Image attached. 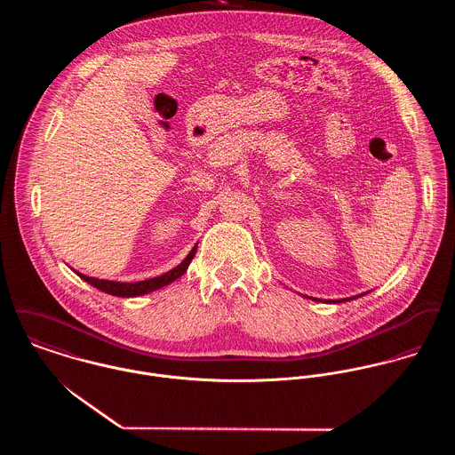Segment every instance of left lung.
Instances as JSON below:
<instances>
[{"label": "left lung", "mask_w": 455, "mask_h": 455, "mask_svg": "<svg viewBox=\"0 0 455 455\" xmlns=\"http://www.w3.org/2000/svg\"><path fill=\"white\" fill-rule=\"evenodd\" d=\"M361 296H363V294H361ZM355 298H359V296H354V298H347V299L350 301V299H355ZM347 299H341V301H347ZM331 303H332V301H331Z\"/></svg>", "instance_id": "left-lung-1"}]
</instances>
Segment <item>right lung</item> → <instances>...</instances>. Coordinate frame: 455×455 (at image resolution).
<instances>
[{"mask_svg": "<svg viewBox=\"0 0 455 455\" xmlns=\"http://www.w3.org/2000/svg\"><path fill=\"white\" fill-rule=\"evenodd\" d=\"M196 249L193 247V251L189 252V256L186 259L182 260L179 266H175L173 269H170L168 273L161 275V276H156V278H148V280H141V282H114V280H100V278H94V276H87V275H82L78 273V276L82 280H85L87 283H91L92 287L107 292V294H112V296H121V298H134V296H141V294H148L152 291H157L172 282H175L177 278H180L186 271H188V266L189 262L193 260L196 254Z\"/></svg>", "mask_w": 455, "mask_h": 455, "instance_id": "obj_1", "label": "right lung"}]
</instances>
